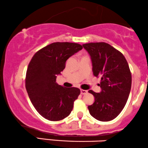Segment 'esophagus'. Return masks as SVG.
I'll return each mask as SVG.
<instances>
[{"label":"esophagus","mask_w":148,"mask_h":148,"mask_svg":"<svg viewBox=\"0 0 148 148\" xmlns=\"http://www.w3.org/2000/svg\"><path fill=\"white\" fill-rule=\"evenodd\" d=\"M87 91L86 90H83V89H81L80 90V93L82 95H84V94H86L87 93Z\"/></svg>","instance_id":"34e87169"}]
</instances>
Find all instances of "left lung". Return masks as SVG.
<instances>
[{
	"label": "left lung",
	"mask_w": 148,
	"mask_h": 148,
	"mask_svg": "<svg viewBox=\"0 0 148 148\" xmlns=\"http://www.w3.org/2000/svg\"><path fill=\"white\" fill-rule=\"evenodd\" d=\"M91 57L93 74L101 77L100 93L88 92L95 97L88 106L90 114L100 121H110L124 108L132 86V75L124 55L105 42L82 45Z\"/></svg>",
	"instance_id": "left-lung-1"
}]
</instances>
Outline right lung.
I'll list each match as a JSON object with an SVG mask.
<instances>
[{
  "instance_id": "obj_1",
  "label": "right lung",
  "mask_w": 148,
  "mask_h": 148,
  "mask_svg": "<svg viewBox=\"0 0 148 148\" xmlns=\"http://www.w3.org/2000/svg\"><path fill=\"white\" fill-rule=\"evenodd\" d=\"M82 49V46L76 43H53L36 52L29 62L25 88L34 108L46 119L61 121L73 110L80 90L59 85L56 78L68 59Z\"/></svg>"
}]
</instances>
